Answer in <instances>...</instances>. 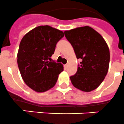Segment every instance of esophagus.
<instances>
[{
	"label": "esophagus",
	"mask_w": 124,
	"mask_h": 124,
	"mask_svg": "<svg viewBox=\"0 0 124 124\" xmlns=\"http://www.w3.org/2000/svg\"><path fill=\"white\" fill-rule=\"evenodd\" d=\"M64 68L66 69L67 68V67H68V65H67V64H65V65H64Z\"/></svg>",
	"instance_id": "esophagus-1"
}]
</instances>
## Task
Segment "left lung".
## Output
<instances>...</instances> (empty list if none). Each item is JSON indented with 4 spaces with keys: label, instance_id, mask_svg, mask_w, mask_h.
Segmentation results:
<instances>
[{
    "label": "left lung",
    "instance_id": "left-lung-1",
    "mask_svg": "<svg viewBox=\"0 0 124 124\" xmlns=\"http://www.w3.org/2000/svg\"><path fill=\"white\" fill-rule=\"evenodd\" d=\"M81 62L77 72L70 77L74 87L83 92L97 88L104 80L109 67V50L101 35L88 26L64 32Z\"/></svg>",
    "mask_w": 124,
    "mask_h": 124
}]
</instances>
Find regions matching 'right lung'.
Segmentation results:
<instances>
[{"mask_svg": "<svg viewBox=\"0 0 124 124\" xmlns=\"http://www.w3.org/2000/svg\"><path fill=\"white\" fill-rule=\"evenodd\" d=\"M64 32L48 25L39 26L22 38L17 55L19 70L24 82L37 92L53 88L64 67L50 60Z\"/></svg>", "mask_w": 124, "mask_h": 124, "instance_id": "add662e5", "label": "right lung"}]
</instances>
